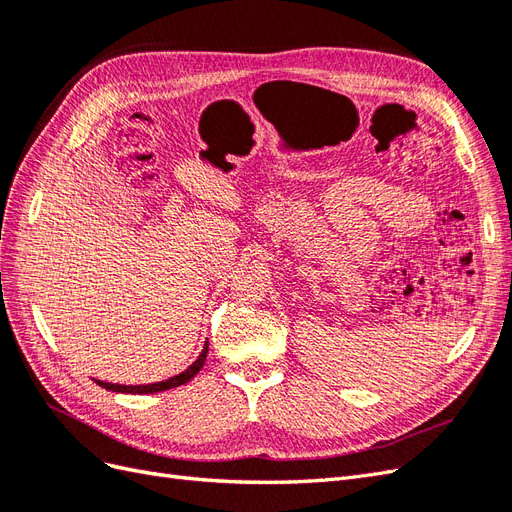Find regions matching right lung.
Listing matches in <instances>:
<instances>
[{"mask_svg": "<svg viewBox=\"0 0 512 512\" xmlns=\"http://www.w3.org/2000/svg\"><path fill=\"white\" fill-rule=\"evenodd\" d=\"M207 352H209V342H205V348L203 352L198 354V359L185 369L181 371V374L168 378V380H162V382H153V384H113V382H102V380H96L102 389L106 391H113V393H132V395H149V393H160V391H168V389H175V386H181L185 382H190L200 369H203L205 361H207Z\"/></svg>", "mask_w": 512, "mask_h": 512, "instance_id": "1", "label": "right lung"}]
</instances>
